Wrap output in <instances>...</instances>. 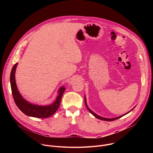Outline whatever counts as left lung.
Wrapping results in <instances>:
<instances>
[{
    "mask_svg": "<svg viewBox=\"0 0 153 153\" xmlns=\"http://www.w3.org/2000/svg\"><path fill=\"white\" fill-rule=\"evenodd\" d=\"M85 106H86V107L87 108V109H88V110L90 111V113H91L95 117H96L97 119H100V120H105V121H113V120H116V119H119V118H120V117H123V116H125V115H126V114H127L128 113H129V112H131V111L133 109L135 108V107H134L131 110H130L129 111H128V113H125V114H123V115H122V116H119V117H114V118H106V117H101V116H99V115H97V114H96L94 112H93L91 110H90V108L88 106V105H87V103H86V97H85Z\"/></svg>",
    "mask_w": 153,
    "mask_h": 153,
    "instance_id": "8db88e82",
    "label": "left lung"
}]
</instances>
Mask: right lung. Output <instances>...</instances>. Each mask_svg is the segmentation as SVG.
Masks as SVG:
<instances>
[{
	"instance_id": "right-lung-1",
	"label": "right lung",
	"mask_w": 153,
	"mask_h": 153,
	"mask_svg": "<svg viewBox=\"0 0 153 153\" xmlns=\"http://www.w3.org/2000/svg\"><path fill=\"white\" fill-rule=\"evenodd\" d=\"M18 63H16L12 68L10 74V83L13 97L19 110L25 115L37 118H47L54 114L60 106L62 96L65 90V86H62L58 90V96L56 100L49 105H38L31 103L24 99L18 91L16 83L15 73Z\"/></svg>"
}]
</instances>
